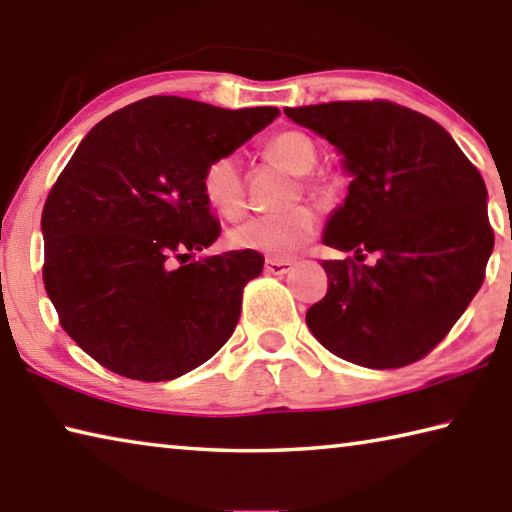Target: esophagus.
I'll use <instances>...</instances> for the list:
<instances>
[{"mask_svg": "<svg viewBox=\"0 0 512 512\" xmlns=\"http://www.w3.org/2000/svg\"><path fill=\"white\" fill-rule=\"evenodd\" d=\"M293 268V259H277V257H268L264 262V271L271 275H284Z\"/></svg>", "mask_w": 512, "mask_h": 512, "instance_id": "1", "label": "esophagus"}]
</instances>
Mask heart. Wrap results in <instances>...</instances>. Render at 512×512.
Segmentation results:
<instances>
[{
    "mask_svg": "<svg viewBox=\"0 0 512 512\" xmlns=\"http://www.w3.org/2000/svg\"><path fill=\"white\" fill-rule=\"evenodd\" d=\"M277 162L298 176L314 171L318 153L314 142L298 131L275 135L268 142ZM201 189L207 205L223 216H237L244 207V176L237 153H225L207 164L201 178ZM318 230V214L309 205H296L287 212L257 214L230 230V246L239 250H257L273 257H289L314 239Z\"/></svg>",
    "mask_w": 512,
    "mask_h": 512,
    "instance_id": "b5f03b06",
    "label": "heart"
}]
</instances>
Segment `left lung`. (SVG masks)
<instances>
[{
    "label": "left lung",
    "mask_w": 512,
    "mask_h": 512,
    "mask_svg": "<svg viewBox=\"0 0 512 512\" xmlns=\"http://www.w3.org/2000/svg\"><path fill=\"white\" fill-rule=\"evenodd\" d=\"M336 146L352 176L329 214L325 298L307 311L311 334L363 368H402L445 339L481 289L495 246L488 189L443 126L391 101L284 108ZM370 252L376 262L363 265Z\"/></svg>",
    "instance_id": "1"
}]
</instances>
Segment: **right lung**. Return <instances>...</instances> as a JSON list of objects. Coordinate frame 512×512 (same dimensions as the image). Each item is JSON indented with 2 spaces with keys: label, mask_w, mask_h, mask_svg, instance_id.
<instances>
[{
  "label": "right lung",
  "mask_w": 512,
  "mask_h": 512,
  "mask_svg": "<svg viewBox=\"0 0 512 512\" xmlns=\"http://www.w3.org/2000/svg\"><path fill=\"white\" fill-rule=\"evenodd\" d=\"M280 115L149 97L83 137L42 210V280L60 325L103 368L169 381L223 348L257 250L192 259L221 235L201 178Z\"/></svg>",
  "instance_id": "obj_1"
}]
</instances>
